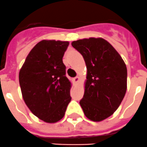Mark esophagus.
I'll use <instances>...</instances> for the list:
<instances>
[{
    "label": "esophagus",
    "instance_id": "1",
    "mask_svg": "<svg viewBox=\"0 0 147 147\" xmlns=\"http://www.w3.org/2000/svg\"><path fill=\"white\" fill-rule=\"evenodd\" d=\"M73 80H74V82H75V83H78V82L79 81V77H75V78H73Z\"/></svg>",
    "mask_w": 147,
    "mask_h": 147
}]
</instances>
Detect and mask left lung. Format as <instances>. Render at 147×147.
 <instances>
[{"label":"left lung","instance_id":"1","mask_svg":"<svg viewBox=\"0 0 147 147\" xmlns=\"http://www.w3.org/2000/svg\"><path fill=\"white\" fill-rule=\"evenodd\" d=\"M72 45L83 55L87 68L80 106L89 119L104 120L116 111L126 93V65L113 46L102 38L74 41Z\"/></svg>","mask_w":147,"mask_h":147}]
</instances>
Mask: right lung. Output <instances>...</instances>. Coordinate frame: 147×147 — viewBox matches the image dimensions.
I'll list each match as a JSON object with an SVG mask.
<instances>
[{"label":"right lung","mask_w":147,"mask_h":147,"mask_svg":"<svg viewBox=\"0 0 147 147\" xmlns=\"http://www.w3.org/2000/svg\"><path fill=\"white\" fill-rule=\"evenodd\" d=\"M68 45V42L41 41L29 53L20 71V86L26 105L46 122L61 119L71 101V83L62 60Z\"/></svg>","instance_id":"1"}]
</instances>
